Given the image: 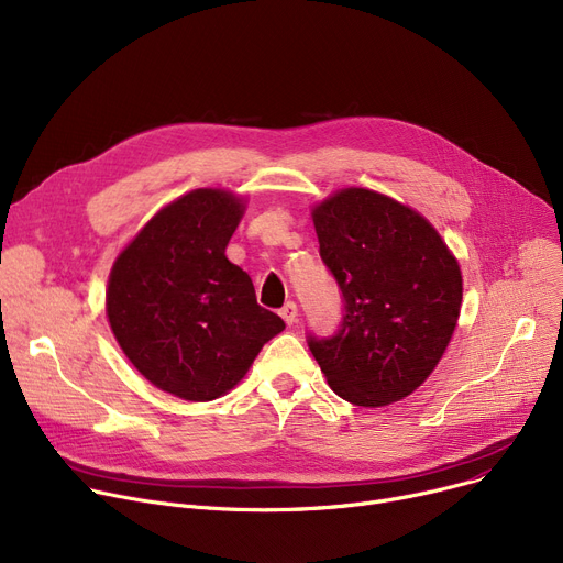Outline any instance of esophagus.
Listing matches in <instances>:
<instances>
[{
  "label": "esophagus",
  "instance_id": "esophagus-1",
  "mask_svg": "<svg viewBox=\"0 0 563 563\" xmlns=\"http://www.w3.org/2000/svg\"><path fill=\"white\" fill-rule=\"evenodd\" d=\"M278 314L283 317V321L287 323V327H291V323H297V319H299V308H297V303H294V301H287V303L280 308Z\"/></svg>",
  "mask_w": 563,
  "mask_h": 563
}]
</instances>
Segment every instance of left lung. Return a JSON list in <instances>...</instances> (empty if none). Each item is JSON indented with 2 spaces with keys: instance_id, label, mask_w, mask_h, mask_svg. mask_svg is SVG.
Here are the masks:
<instances>
[{
  "instance_id": "1",
  "label": "left lung",
  "mask_w": 563,
  "mask_h": 563,
  "mask_svg": "<svg viewBox=\"0 0 563 563\" xmlns=\"http://www.w3.org/2000/svg\"><path fill=\"white\" fill-rule=\"evenodd\" d=\"M319 255L344 314L308 346L333 393L356 406L410 395L445 353L461 310V269L435 228L369 189H344L312 210Z\"/></svg>"
}]
</instances>
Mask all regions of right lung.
<instances>
[{
	"label": "right lung",
	"instance_id": "1",
	"mask_svg": "<svg viewBox=\"0 0 563 563\" xmlns=\"http://www.w3.org/2000/svg\"><path fill=\"white\" fill-rule=\"evenodd\" d=\"M242 212L232 194L196 189L147 221L111 269L107 314L118 344L147 380L187 401L232 390L285 329L225 257Z\"/></svg>",
	"mask_w": 563,
	"mask_h": 563
}]
</instances>
